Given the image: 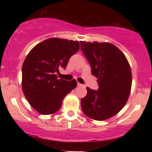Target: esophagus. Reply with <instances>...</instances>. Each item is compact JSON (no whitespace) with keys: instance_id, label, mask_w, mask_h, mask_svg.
<instances>
[{"instance_id":"esophagus-1","label":"esophagus","mask_w":152,"mask_h":152,"mask_svg":"<svg viewBox=\"0 0 152 152\" xmlns=\"http://www.w3.org/2000/svg\"><path fill=\"white\" fill-rule=\"evenodd\" d=\"M77 86H79V87H83V86H84L83 84H81V83H77Z\"/></svg>"}]
</instances>
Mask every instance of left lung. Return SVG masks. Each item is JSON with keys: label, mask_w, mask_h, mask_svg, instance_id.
Returning a JSON list of instances; mask_svg holds the SVG:
<instances>
[{"label": "left lung", "mask_w": 152, "mask_h": 152, "mask_svg": "<svg viewBox=\"0 0 152 152\" xmlns=\"http://www.w3.org/2000/svg\"><path fill=\"white\" fill-rule=\"evenodd\" d=\"M80 43L91 74L98 78L99 83L97 91L86 88V96L81 101L82 111L92 119H108L119 112L128 100L132 82L129 64L124 54L111 43Z\"/></svg>", "instance_id": "1"}]
</instances>
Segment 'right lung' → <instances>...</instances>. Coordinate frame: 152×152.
I'll return each mask as SVG.
<instances>
[{"instance_id":"add662e5","label":"right lung","mask_w":152,"mask_h":152,"mask_svg":"<svg viewBox=\"0 0 152 152\" xmlns=\"http://www.w3.org/2000/svg\"><path fill=\"white\" fill-rule=\"evenodd\" d=\"M78 49V41L52 38L38 43L28 54L22 67V88L38 113L48 115L58 111L64 97L76 88V80L58 79L56 74L66 69Z\"/></svg>"}]
</instances>
